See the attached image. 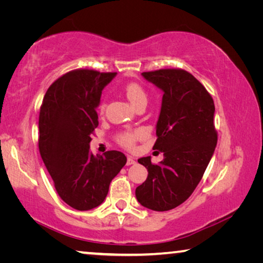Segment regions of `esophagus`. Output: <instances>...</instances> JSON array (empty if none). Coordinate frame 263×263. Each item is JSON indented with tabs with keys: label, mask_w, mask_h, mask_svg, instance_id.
I'll return each mask as SVG.
<instances>
[{
	"label": "esophagus",
	"mask_w": 263,
	"mask_h": 263,
	"mask_svg": "<svg viewBox=\"0 0 263 263\" xmlns=\"http://www.w3.org/2000/svg\"><path fill=\"white\" fill-rule=\"evenodd\" d=\"M127 166H131V164H136V160L132 157H127V161H126Z\"/></svg>",
	"instance_id": "34e87169"
}]
</instances>
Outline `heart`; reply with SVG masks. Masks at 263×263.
<instances>
[{
  "label": "heart",
  "mask_w": 263,
  "mask_h": 263,
  "mask_svg": "<svg viewBox=\"0 0 263 263\" xmlns=\"http://www.w3.org/2000/svg\"><path fill=\"white\" fill-rule=\"evenodd\" d=\"M124 92L127 97V100L131 102L132 105H138L141 102H147V94H146L144 87L138 82H128L124 86ZM105 104L102 103L100 105V110L103 111ZM145 136V132L142 130H133V131H124L118 133L117 141L118 144L125 148H133L136 141L141 139Z\"/></svg>",
  "instance_id": "heart-1"
}]
</instances>
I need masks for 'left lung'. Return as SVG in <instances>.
<instances>
[{
	"label": "left lung",
	"instance_id": "8db88e82",
	"mask_svg": "<svg viewBox=\"0 0 263 263\" xmlns=\"http://www.w3.org/2000/svg\"><path fill=\"white\" fill-rule=\"evenodd\" d=\"M141 75L163 91L153 149L161 151L164 158L159 164L151 162V157L138 160L148 175L137 186L136 197L151 210L168 211L190 197L215 152V103L205 87L184 69Z\"/></svg>",
	"mask_w": 263,
	"mask_h": 263
}]
</instances>
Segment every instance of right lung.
Segmentation results:
<instances>
[{
  "label": "right lung",
  "mask_w": 263,
  "mask_h": 263,
  "mask_svg": "<svg viewBox=\"0 0 263 263\" xmlns=\"http://www.w3.org/2000/svg\"><path fill=\"white\" fill-rule=\"evenodd\" d=\"M117 73L74 69L53 82L39 112L38 146L58 195L80 211L91 210L108 195L110 182L125 166L118 151L89 152L99 126L96 108L103 88Z\"/></svg>",
  "instance_id": "right-lung-1"
}]
</instances>
